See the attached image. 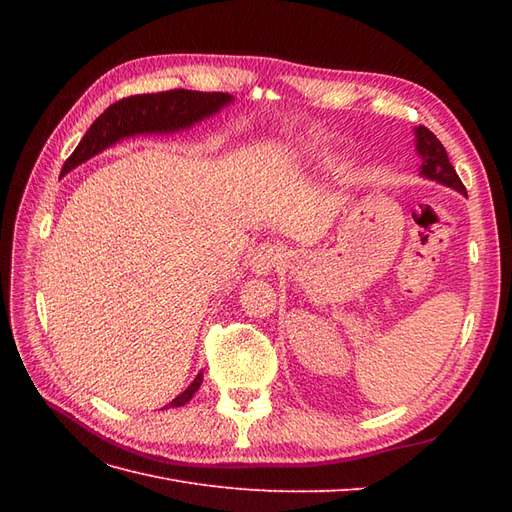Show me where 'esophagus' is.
<instances>
[{"label": "esophagus", "instance_id": "obj_1", "mask_svg": "<svg viewBox=\"0 0 512 512\" xmlns=\"http://www.w3.org/2000/svg\"><path fill=\"white\" fill-rule=\"evenodd\" d=\"M284 258H286V250L282 245H275V243L260 245L252 258V271L256 275H269Z\"/></svg>", "mask_w": 512, "mask_h": 512}]
</instances>
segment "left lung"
Wrapping results in <instances>:
<instances>
[{"label":"left lung","instance_id":"left-lung-1","mask_svg":"<svg viewBox=\"0 0 512 512\" xmlns=\"http://www.w3.org/2000/svg\"><path fill=\"white\" fill-rule=\"evenodd\" d=\"M414 143H416V153L421 158V168H418V175L446 185V188L457 190L459 194L468 196L466 188H463L461 179L457 177L453 164L448 162L446 149L442 147V143L436 138L431 130H427L425 126L414 128Z\"/></svg>","mask_w":512,"mask_h":512}]
</instances>
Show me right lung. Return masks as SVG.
I'll return each mask as SVG.
<instances>
[{
    "label": "right lung",
    "mask_w": 512,
    "mask_h": 512,
    "mask_svg": "<svg viewBox=\"0 0 512 512\" xmlns=\"http://www.w3.org/2000/svg\"><path fill=\"white\" fill-rule=\"evenodd\" d=\"M235 102L230 94H203V91L170 89L162 94H145L123 98L111 104L91 123L79 147L66 160L61 175H68L76 166L85 164L104 149L117 145L123 138L138 134H175L188 130L203 119L218 115L224 106ZM203 384V371L181 395H177L164 408L185 406ZM162 408V410H164Z\"/></svg>",
    "instance_id": "1"
}]
</instances>
